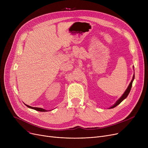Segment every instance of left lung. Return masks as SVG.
Returning a JSON list of instances; mask_svg holds the SVG:
<instances>
[{"label":"left lung","mask_w":148,"mask_h":148,"mask_svg":"<svg viewBox=\"0 0 148 148\" xmlns=\"http://www.w3.org/2000/svg\"><path fill=\"white\" fill-rule=\"evenodd\" d=\"M134 79V75H133V79H132V80L131 81V82H130V84H129L128 87L127 88V90L125 91V92L123 93V95H122V97L117 101L116 102V103H115L114 105H113L112 107H110L109 108H113L116 107L118 105H119V104L122 101H123V99H125L127 97V96L128 95L129 93H130V90H131V87H132V84H133V82Z\"/></svg>","instance_id":"8db88e82"}]
</instances>
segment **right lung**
<instances>
[{"instance_id": "add662e5", "label": "right lung", "mask_w": 148, "mask_h": 148, "mask_svg": "<svg viewBox=\"0 0 148 148\" xmlns=\"http://www.w3.org/2000/svg\"><path fill=\"white\" fill-rule=\"evenodd\" d=\"M27 107L30 108H32V109H34L35 110H37V111H39V112H47V110H46L45 109H44V108H39V107H31L30 106H28V105H26L25 104Z\"/></svg>"}]
</instances>
